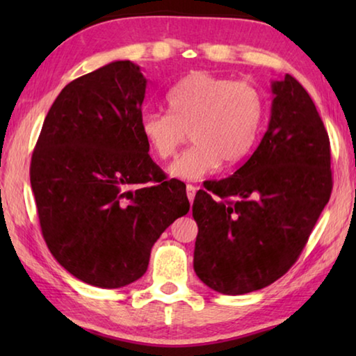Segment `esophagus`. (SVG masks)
I'll list each match as a JSON object with an SVG mask.
<instances>
[{"instance_id": "34e87169", "label": "esophagus", "mask_w": 356, "mask_h": 356, "mask_svg": "<svg viewBox=\"0 0 356 356\" xmlns=\"http://www.w3.org/2000/svg\"><path fill=\"white\" fill-rule=\"evenodd\" d=\"M186 196H188L190 202H193V200H195V196H196V186L195 185H191V184L186 185Z\"/></svg>"}]
</instances>
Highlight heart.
Masks as SVG:
<instances>
[{
  "label": "heart",
  "mask_w": 356,
  "mask_h": 356,
  "mask_svg": "<svg viewBox=\"0 0 356 356\" xmlns=\"http://www.w3.org/2000/svg\"><path fill=\"white\" fill-rule=\"evenodd\" d=\"M168 113H144L140 134L159 160L176 154L185 131L191 147L168 166V174L180 180H197L221 163L243 161L262 134L267 105L257 88L204 70L182 78L166 94Z\"/></svg>",
  "instance_id": "1"
}]
</instances>
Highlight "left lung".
Instances as JSON below:
<instances>
[{"mask_svg": "<svg viewBox=\"0 0 356 356\" xmlns=\"http://www.w3.org/2000/svg\"><path fill=\"white\" fill-rule=\"evenodd\" d=\"M272 94L268 129L254 154L193 202V267L225 295L254 292L281 278L333 188L328 134L309 94L289 74L272 81Z\"/></svg>", "mask_w": 356, "mask_h": 356, "instance_id": "8db88e82", "label": "left lung"}]
</instances>
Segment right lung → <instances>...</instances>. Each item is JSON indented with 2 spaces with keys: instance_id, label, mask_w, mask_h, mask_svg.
Masks as SVG:
<instances>
[{
  "instance_id": "right-lung-1",
  "label": "right lung",
  "mask_w": 356,
  "mask_h": 356,
  "mask_svg": "<svg viewBox=\"0 0 356 356\" xmlns=\"http://www.w3.org/2000/svg\"><path fill=\"white\" fill-rule=\"evenodd\" d=\"M146 86L131 61L70 81L33 152L29 176L48 250L95 287L140 280L154 243L190 210L185 185L165 180L141 138Z\"/></svg>"
}]
</instances>
